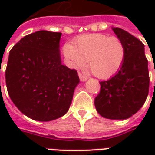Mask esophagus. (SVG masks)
I'll use <instances>...</instances> for the list:
<instances>
[{
    "label": "esophagus",
    "instance_id": "1",
    "mask_svg": "<svg viewBox=\"0 0 155 155\" xmlns=\"http://www.w3.org/2000/svg\"><path fill=\"white\" fill-rule=\"evenodd\" d=\"M79 77H80V80H81V81H86L88 80V78L86 77V76H84V75H83L82 74H81V73H79Z\"/></svg>",
    "mask_w": 155,
    "mask_h": 155
}]
</instances>
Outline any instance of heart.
Wrapping results in <instances>:
<instances>
[{
	"label": "heart",
	"mask_w": 155,
	"mask_h": 155,
	"mask_svg": "<svg viewBox=\"0 0 155 155\" xmlns=\"http://www.w3.org/2000/svg\"><path fill=\"white\" fill-rule=\"evenodd\" d=\"M63 52L71 67L83 68L87 62L88 67L100 79H107L116 74L125 58L122 41L104 34L82 35L73 45H64Z\"/></svg>",
	"instance_id": "b5f03b06"
}]
</instances>
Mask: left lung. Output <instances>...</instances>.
<instances>
[{"mask_svg": "<svg viewBox=\"0 0 155 155\" xmlns=\"http://www.w3.org/2000/svg\"><path fill=\"white\" fill-rule=\"evenodd\" d=\"M125 47V58L114 76L101 81V92L94 99L96 110L110 120H126L143 105L149 94L150 76L144 45L118 27H112Z\"/></svg>", "mask_w": 155, "mask_h": 155, "instance_id": "left-lung-1", "label": "left lung"}]
</instances>
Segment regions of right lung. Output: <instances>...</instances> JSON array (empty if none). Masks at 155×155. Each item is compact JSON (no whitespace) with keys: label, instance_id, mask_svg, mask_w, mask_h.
<instances>
[{"label":"right lung","instance_id":"obj_1","mask_svg":"<svg viewBox=\"0 0 155 155\" xmlns=\"http://www.w3.org/2000/svg\"><path fill=\"white\" fill-rule=\"evenodd\" d=\"M61 35L39 31L25 35L9 54V96L19 110L34 120L51 121L64 115L80 83L77 71L61 63Z\"/></svg>","mask_w":155,"mask_h":155}]
</instances>
